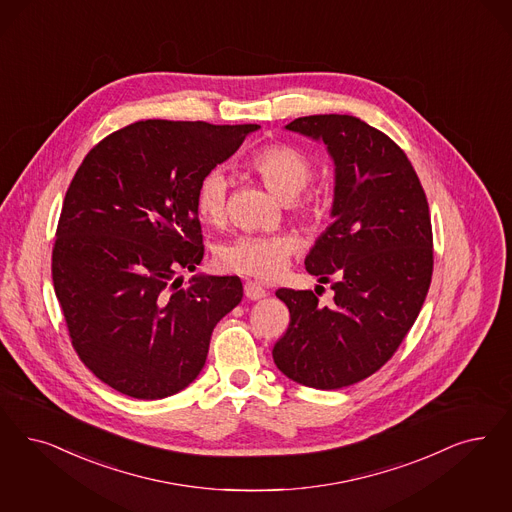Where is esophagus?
<instances>
[{"label":"esophagus","mask_w":512,"mask_h":512,"mask_svg":"<svg viewBox=\"0 0 512 512\" xmlns=\"http://www.w3.org/2000/svg\"><path fill=\"white\" fill-rule=\"evenodd\" d=\"M244 293H246V297L249 300H259L266 297V291L259 285V283L255 282H246L244 285Z\"/></svg>","instance_id":"esophagus-1"}]
</instances>
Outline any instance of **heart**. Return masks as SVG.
<instances>
[{
  "label": "heart",
  "mask_w": 512,
  "mask_h": 512,
  "mask_svg": "<svg viewBox=\"0 0 512 512\" xmlns=\"http://www.w3.org/2000/svg\"><path fill=\"white\" fill-rule=\"evenodd\" d=\"M249 168L261 177L266 189L291 202L293 212L306 223H319L325 215V200L318 191L306 189L312 179V162L293 145L272 143L259 149ZM229 179L225 172L213 170L202 177L196 191V212L217 225L227 215ZM295 251V240L289 236H238L217 251V265L227 272L272 280L282 274L289 257Z\"/></svg>",
  "instance_id": "obj_1"
}]
</instances>
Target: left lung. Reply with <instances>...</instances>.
Instances as JSON below:
<instances>
[{
	"label": "left lung",
	"mask_w": 512,
	"mask_h": 512,
	"mask_svg": "<svg viewBox=\"0 0 512 512\" xmlns=\"http://www.w3.org/2000/svg\"><path fill=\"white\" fill-rule=\"evenodd\" d=\"M285 128L323 141L335 160V221L304 261L335 297L323 306L318 289H278L291 319L272 357L302 386L346 388L388 363L422 310L433 274L429 206L405 151L371 124L310 115Z\"/></svg>",
	"instance_id": "left-lung-1"
}]
</instances>
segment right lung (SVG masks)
I'll return each instance as SVG.
<instances>
[{"label": "right lung", "mask_w": 512, "mask_h": 512, "mask_svg": "<svg viewBox=\"0 0 512 512\" xmlns=\"http://www.w3.org/2000/svg\"><path fill=\"white\" fill-rule=\"evenodd\" d=\"M259 124L149 119L94 145L71 179L53 283L71 346L109 388L164 399L200 374L213 327L242 300L238 276L177 270L204 257L196 191Z\"/></svg>", "instance_id": "obj_1"}]
</instances>
